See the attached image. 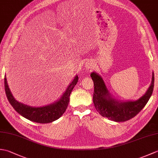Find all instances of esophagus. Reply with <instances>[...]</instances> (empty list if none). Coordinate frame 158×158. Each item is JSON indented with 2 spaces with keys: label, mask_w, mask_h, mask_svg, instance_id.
I'll list each match as a JSON object with an SVG mask.
<instances>
[{
  "label": "esophagus",
  "mask_w": 158,
  "mask_h": 158,
  "mask_svg": "<svg viewBox=\"0 0 158 158\" xmlns=\"http://www.w3.org/2000/svg\"><path fill=\"white\" fill-rule=\"evenodd\" d=\"M85 67H86V69H88V70L89 69H92L93 68L92 63L90 62H88L85 63Z\"/></svg>",
  "instance_id": "obj_1"
}]
</instances>
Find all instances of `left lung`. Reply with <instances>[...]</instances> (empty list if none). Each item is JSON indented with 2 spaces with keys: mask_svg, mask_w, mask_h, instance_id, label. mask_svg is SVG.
<instances>
[{
  "mask_svg": "<svg viewBox=\"0 0 158 158\" xmlns=\"http://www.w3.org/2000/svg\"><path fill=\"white\" fill-rule=\"evenodd\" d=\"M94 85L93 102L100 115L114 122H126L133 118L146 105L152 96L154 87V74L152 84L147 92L136 101L119 102L110 96L104 81L96 73L90 75Z\"/></svg>",
  "mask_w": 158,
  "mask_h": 158,
  "instance_id": "1",
  "label": "left lung"
}]
</instances>
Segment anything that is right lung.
<instances>
[{"label":"right lung","instance_id":"right-lung-1","mask_svg":"<svg viewBox=\"0 0 158 158\" xmlns=\"http://www.w3.org/2000/svg\"><path fill=\"white\" fill-rule=\"evenodd\" d=\"M77 80L78 77L76 76L58 101L49 106L38 108L28 106L17 101L10 92L6 77H5V90L9 103L19 115L33 122L48 123L59 119L66 111L69 102L70 93L76 85Z\"/></svg>","mask_w":158,"mask_h":158}]
</instances>
